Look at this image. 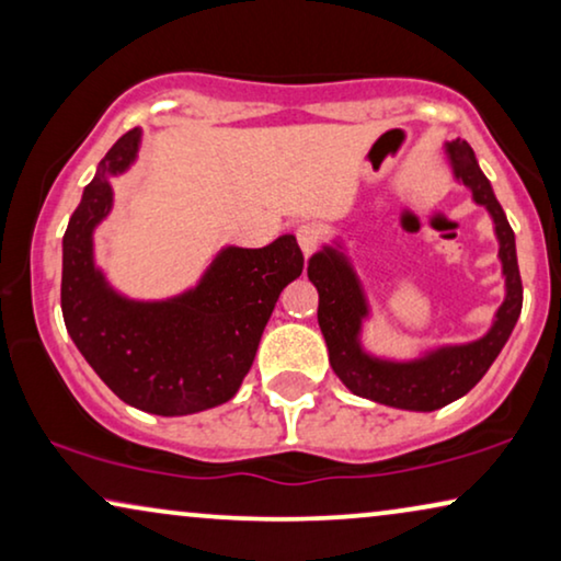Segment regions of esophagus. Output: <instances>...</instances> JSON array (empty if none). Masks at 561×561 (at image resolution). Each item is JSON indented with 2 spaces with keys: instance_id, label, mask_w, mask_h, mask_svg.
Returning <instances> with one entry per match:
<instances>
[{
  "instance_id": "obj_1",
  "label": "esophagus",
  "mask_w": 561,
  "mask_h": 561,
  "mask_svg": "<svg viewBox=\"0 0 561 561\" xmlns=\"http://www.w3.org/2000/svg\"><path fill=\"white\" fill-rule=\"evenodd\" d=\"M296 240H298V248H301V252H304V257H309L311 252L319 248L321 234L313 225H301L296 229Z\"/></svg>"
}]
</instances>
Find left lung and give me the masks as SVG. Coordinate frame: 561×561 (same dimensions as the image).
<instances>
[{"label":"left lung","instance_id":"8db88e82","mask_svg":"<svg viewBox=\"0 0 561 561\" xmlns=\"http://www.w3.org/2000/svg\"><path fill=\"white\" fill-rule=\"evenodd\" d=\"M444 158L459 186L470 191L472 202L493 219L505 296L485 334L472 342L434 344L421 350L416 357L405 359L375 355L363 344V329L365 321H370L373 309L342 237H334L319 252H313L306 267L309 280L319 290L317 317L336 378L355 396L390 409L426 413L470 393L501 355L524 306L516 234L478 158L465 140L444 145Z\"/></svg>","mask_w":561,"mask_h":561}]
</instances>
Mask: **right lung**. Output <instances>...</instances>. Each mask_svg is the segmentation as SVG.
I'll use <instances>...</instances> for the list:
<instances>
[{
	"label": "right lung",
	"mask_w": 561,
	"mask_h": 561,
	"mask_svg": "<svg viewBox=\"0 0 561 561\" xmlns=\"http://www.w3.org/2000/svg\"><path fill=\"white\" fill-rule=\"evenodd\" d=\"M142 129L112 145L64 234L60 309L68 334L114 396L156 416H188L227 403L255 359L280 290L304 271L294 234L265 248L227 244L196 286L140 301L106 280L94 232L114 206L112 179L135 165Z\"/></svg>",
	"instance_id": "right-lung-1"
}]
</instances>
